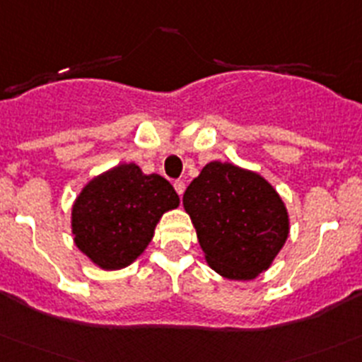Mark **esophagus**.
<instances>
[{
  "instance_id": "34e87169",
  "label": "esophagus",
  "mask_w": 362,
  "mask_h": 362,
  "mask_svg": "<svg viewBox=\"0 0 362 362\" xmlns=\"http://www.w3.org/2000/svg\"><path fill=\"white\" fill-rule=\"evenodd\" d=\"M174 188H175V192H177L179 197H181V195L185 194V183H183V181H175Z\"/></svg>"
}]
</instances>
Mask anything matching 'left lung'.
Returning <instances> with one entry per match:
<instances>
[{
    "label": "left lung",
    "mask_w": 362,
    "mask_h": 362,
    "mask_svg": "<svg viewBox=\"0 0 362 362\" xmlns=\"http://www.w3.org/2000/svg\"><path fill=\"white\" fill-rule=\"evenodd\" d=\"M183 206L209 267L226 279L250 281L268 270L286 243V206L267 179L211 161L190 183Z\"/></svg>",
    "instance_id": "obj_1"
}]
</instances>
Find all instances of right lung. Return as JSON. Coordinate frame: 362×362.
Wrapping results in <instances>:
<instances>
[{
  "label": "right lung",
  "mask_w": 362,
  "mask_h": 362,
  "mask_svg": "<svg viewBox=\"0 0 362 362\" xmlns=\"http://www.w3.org/2000/svg\"><path fill=\"white\" fill-rule=\"evenodd\" d=\"M177 206L167 179L120 163L88 181L74 201V243L103 270H120L146 250L161 215Z\"/></svg>",
  "instance_id": "obj_1"
}]
</instances>
